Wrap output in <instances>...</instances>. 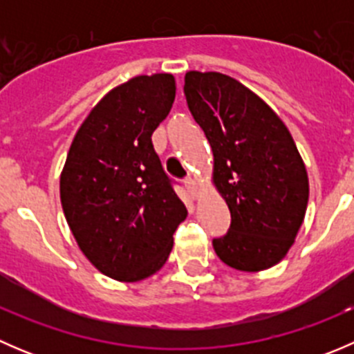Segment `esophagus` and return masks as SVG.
Segmentation results:
<instances>
[{
	"label": "esophagus",
	"mask_w": 354,
	"mask_h": 354,
	"mask_svg": "<svg viewBox=\"0 0 354 354\" xmlns=\"http://www.w3.org/2000/svg\"><path fill=\"white\" fill-rule=\"evenodd\" d=\"M185 187H187V190H188V194L192 195V197H197L198 195V187H197V183H195V180L194 178H187V180H185Z\"/></svg>",
	"instance_id": "1"
}]
</instances>
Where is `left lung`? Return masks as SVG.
I'll return each instance as SVG.
<instances>
[{"label":"left lung","instance_id":"obj_1","mask_svg":"<svg viewBox=\"0 0 354 354\" xmlns=\"http://www.w3.org/2000/svg\"><path fill=\"white\" fill-rule=\"evenodd\" d=\"M185 95L214 152V183L231 226L212 245L230 267L269 269L295 241L308 176L286 124L250 88L217 71H188Z\"/></svg>","mask_w":354,"mask_h":354}]
</instances>
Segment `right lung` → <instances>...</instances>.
Returning <instances> with one entry per match:
<instances>
[{
    "instance_id": "right-lung-1",
    "label": "right lung",
    "mask_w": 354,
    "mask_h": 354,
    "mask_svg": "<svg viewBox=\"0 0 354 354\" xmlns=\"http://www.w3.org/2000/svg\"><path fill=\"white\" fill-rule=\"evenodd\" d=\"M174 95L169 73L118 85L78 128L63 167L59 195L68 226L84 255L116 281L157 272L187 219L152 144Z\"/></svg>"
}]
</instances>
